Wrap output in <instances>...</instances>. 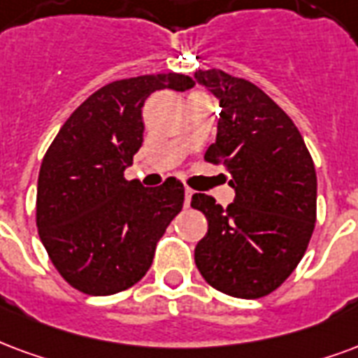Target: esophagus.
Instances as JSON below:
<instances>
[{"label":"esophagus","mask_w":358,"mask_h":358,"mask_svg":"<svg viewBox=\"0 0 358 358\" xmlns=\"http://www.w3.org/2000/svg\"><path fill=\"white\" fill-rule=\"evenodd\" d=\"M192 197H193V192L189 189V187H186V203H184V205L189 206V203H192Z\"/></svg>","instance_id":"1"}]
</instances>
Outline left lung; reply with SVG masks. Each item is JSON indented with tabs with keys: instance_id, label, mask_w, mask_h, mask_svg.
Wrapping results in <instances>:
<instances>
[{
	"instance_id": "obj_1",
	"label": "left lung",
	"mask_w": 358,
	"mask_h": 358,
	"mask_svg": "<svg viewBox=\"0 0 358 358\" xmlns=\"http://www.w3.org/2000/svg\"><path fill=\"white\" fill-rule=\"evenodd\" d=\"M218 98V134L205 153L227 166L235 199L227 208L195 193L208 231L195 264L216 290L254 300L273 292L306 254L317 220L313 159L292 119L266 92L222 70L195 71Z\"/></svg>"
}]
</instances>
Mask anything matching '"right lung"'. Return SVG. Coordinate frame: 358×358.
Instances as JSON below:
<instances>
[{"instance_id": "right-lung-1", "label": "right lung", "mask_w": 358, "mask_h": 358, "mask_svg": "<svg viewBox=\"0 0 358 358\" xmlns=\"http://www.w3.org/2000/svg\"><path fill=\"white\" fill-rule=\"evenodd\" d=\"M193 79L157 73L106 85L71 113L39 169V239L66 282L91 296L136 285L157 241L182 210L184 186L166 178L144 187L125 169L144 140L142 106L161 89L187 91Z\"/></svg>"}]
</instances>
